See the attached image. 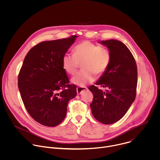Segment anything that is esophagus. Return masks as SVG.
<instances>
[{
    "label": "esophagus",
    "mask_w": 160,
    "mask_h": 160,
    "mask_svg": "<svg viewBox=\"0 0 160 160\" xmlns=\"http://www.w3.org/2000/svg\"><path fill=\"white\" fill-rule=\"evenodd\" d=\"M87 88L86 87H78L77 88V92L78 94H81L83 91L86 90Z\"/></svg>",
    "instance_id": "obj_1"
}]
</instances>
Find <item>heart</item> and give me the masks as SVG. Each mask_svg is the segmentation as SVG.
Listing matches in <instances>:
<instances>
[{"instance_id":"1","label":"heart","mask_w":160,"mask_h":160,"mask_svg":"<svg viewBox=\"0 0 160 160\" xmlns=\"http://www.w3.org/2000/svg\"><path fill=\"white\" fill-rule=\"evenodd\" d=\"M111 54L109 51L94 43L85 40L77 45L73 49V55L65 54L62 58L64 71L73 75L82 64L80 72L72 79V82L80 87L92 82L97 76L102 75L109 66Z\"/></svg>"}]
</instances>
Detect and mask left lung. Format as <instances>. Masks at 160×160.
<instances>
[{
	"mask_svg": "<svg viewBox=\"0 0 160 160\" xmlns=\"http://www.w3.org/2000/svg\"><path fill=\"white\" fill-rule=\"evenodd\" d=\"M111 54V61L106 72L95 83L107 88L106 92L96 85L88 89L94 98L90 106L94 117L103 124L119 121L136 96L138 68L135 60L126 45L117 40H102Z\"/></svg>",
	"mask_w": 160,
	"mask_h": 160,
	"instance_id": "1",
	"label": "left lung"
}]
</instances>
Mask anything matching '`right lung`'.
<instances>
[{
  "instance_id": "1",
  "label": "right lung",
  "mask_w": 160,
  "mask_h": 160,
  "mask_svg": "<svg viewBox=\"0 0 160 160\" xmlns=\"http://www.w3.org/2000/svg\"><path fill=\"white\" fill-rule=\"evenodd\" d=\"M77 37L37 44L21 68L18 85L22 101L29 115L44 126L60 124L68 102L77 96V86L69 83L62 58Z\"/></svg>"
}]
</instances>
